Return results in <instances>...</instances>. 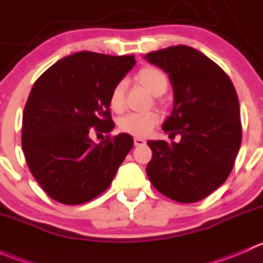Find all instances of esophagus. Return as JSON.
Masks as SVG:
<instances>
[{
  "instance_id": "obj_1",
  "label": "esophagus",
  "mask_w": 263,
  "mask_h": 263,
  "mask_svg": "<svg viewBox=\"0 0 263 263\" xmlns=\"http://www.w3.org/2000/svg\"><path fill=\"white\" fill-rule=\"evenodd\" d=\"M134 144H135V146H141V145L146 144V141H145L144 139H140V137H135Z\"/></svg>"
}]
</instances>
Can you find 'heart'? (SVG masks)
Returning <instances> with one entry per match:
<instances>
[{"instance_id": "b5f03b06", "label": "heart", "mask_w": 263, "mask_h": 263, "mask_svg": "<svg viewBox=\"0 0 263 263\" xmlns=\"http://www.w3.org/2000/svg\"><path fill=\"white\" fill-rule=\"evenodd\" d=\"M135 80L144 86L150 94L159 97L166 91L169 85L168 75L163 70L154 66H145L135 75ZM126 82L119 81L113 86L109 94V107L113 112H123L126 107ZM159 116L155 112L131 113L122 117L118 121V127L124 134L136 137H145L158 124Z\"/></svg>"}]
</instances>
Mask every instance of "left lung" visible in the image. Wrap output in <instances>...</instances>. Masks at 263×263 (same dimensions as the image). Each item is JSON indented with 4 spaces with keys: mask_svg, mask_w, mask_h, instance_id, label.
Masks as SVG:
<instances>
[{
    "mask_svg": "<svg viewBox=\"0 0 263 263\" xmlns=\"http://www.w3.org/2000/svg\"><path fill=\"white\" fill-rule=\"evenodd\" d=\"M145 58L169 75L172 115L163 124L181 141H147L146 173L166 197L192 203L208 197L229 177L242 142L239 100L229 76L200 50L187 46L150 52Z\"/></svg>",
    "mask_w": 263,
    "mask_h": 263,
    "instance_id": "left-lung-1",
    "label": "left lung"
}]
</instances>
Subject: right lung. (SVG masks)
<instances>
[{
    "label": "right lung",
    "instance_id": "obj_1",
    "mask_svg": "<svg viewBox=\"0 0 263 263\" xmlns=\"http://www.w3.org/2000/svg\"><path fill=\"white\" fill-rule=\"evenodd\" d=\"M136 63L135 55L82 52L67 55L34 82L24 108L21 146L44 192L65 205H80L104 192L134 146L129 135H90L115 128L113 86Z\"/></svg>",
    "mask_w": 263,
    "mask_h": 263
}]
</instances>
